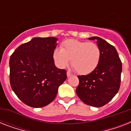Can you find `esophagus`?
I'll list each match as a JSON object with an SVG mask.
<instances>
[{
  "mask_svg": "<svg viewBox=\"0 0 131 131\" xmlns=\"http://www.w3.org/2000/svg\"><path fill=\"white\" fill-rule=\"evenodd\" d=\"M67 77H68V78H69V77H71V76L73 75H72V74L71 73H70L69 71H67Z\"/></svg>",
  "mask_w": 131,
  "mask_h": 131,
  "instance_id": "obj_1",
  "label": "esophagus"
}]
</instances>
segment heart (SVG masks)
Wrapping results in <instances>:
<instances>
[{"label":"heart","mask_w":131,"mask_h":131,"mask_svg":"<svg viewBox=\"0 0 131 131\" xmlns=\"http://www.w3.org/2000/svg\"><path fill=\"white\" fill-rule=\"evenodd\" d=\"M101 51L92 42L67 39L62 43L60 49H55L52 57L60 69H64L71 60V66L78 73L87 75L94 71L99 64Z\"/></svg>","instance_id":"1"}]
</instances>
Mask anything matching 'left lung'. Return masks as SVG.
<instances>
[{"instance_id":"left-lung-1","label":"left lung","mask_w":131,"mask_h":131,"mask_svg":"<svg viewBox=\"0 0 131 131\" xmlns=\"http://www.w3.org/2000/svg\"><path fill=\"white\" fill-rule=\"evenodd\" d=\"M88 39L97 40L101 51V60L92 73L78 76L80 83L76 93L85 104L100 107L109 103L120 89L122 62L113 45L98 37Z\"/></svg>"}]
</instances>
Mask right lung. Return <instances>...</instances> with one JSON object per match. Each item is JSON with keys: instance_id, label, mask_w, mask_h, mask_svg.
<instances>
[{"instance_id": "1", "label": "right lung", "mask_w": 131, "mask_h": 131, "mask_svg": "<svg viewBox=\"0 0 131 131\" xmlns=\"http://www.w3.org/2000/svg\"><path fill=\"white\" fill-rule=\"evenodd\" d=\"M56 37H35L21 44L9 60L10 84L17 96L32 107H43L53 101L58 87L67 78L52 57Z\"/></svg>"}]
</instances>
